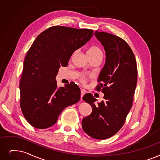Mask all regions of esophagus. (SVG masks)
Listing matches in <instances>:
<instances>
[{
  "label": "esophagus",
  "instance_id": "obj_1",
  "mask_svg": "<svg viewBox=\"0 0 160 160\" xmlns=\"http://www.w3.org/2000/svg\"><path fill=\"white\" fill-rule=\"evenodd\" d=\"M84 94H85V91L83 89H81V95H80L81 99H82V97L84 95Z\"/></svg>",
  "mask_w": 160,
  "mask_h": 160
}]
</instances>
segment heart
<instances>
[{"label": "heart", "instance_id": "obj_1", "mask_svg": "<svg viewBox=\"0 0 160 160\" xmlns=\"http://www.w3.org/2000/svg\"><path fill=\"white\" fill-rule=\"evenodd\" d=\"M88 55H102V52L99 47L96 46H92L89 48L88 51ZM80 80L82 82H85L86 81V76L85 75H80L79 76Z\"/></svg>", "mask_w": 160, "mask_h": 160}]
</instances>
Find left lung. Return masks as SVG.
Instances as JSON below:
<instances>
[{
    "mask_svg": "<svg viewBox=\"0 0 160 160\" xmlns=\"http://www.w3.org/2000/svg\"><path fill=\"white\" fill-rule=\"evenodd\" d=\"M106 52V62L99 74L97 91L104 93V101L95 104L91 93L83 100L92 107V112L82 120V129L96 139H106L123 126L133 105L137 82L134 53L122 38L105 32H95Z\"/></svg>",
    "mask_w": 160,
    "mask_h": 160,
    "instance_id": "1",
    "label": "left lung"
}]
</instances>
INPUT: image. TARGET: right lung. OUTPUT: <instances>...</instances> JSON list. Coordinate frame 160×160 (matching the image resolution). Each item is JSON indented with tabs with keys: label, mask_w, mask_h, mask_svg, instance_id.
Here are the masks:
<instances>
[{
	"label": "right lung",
	"mask_w": 160,
	"mask_h": 160,
	"mask_svg": "<svg viewBox=\"0 0 160 160\" xmlns=\"http://www.w3.org/2000/svg\"><path fill=\"white\" fill-rule=\"evenodd\" d=\"M93 34L91 29L53 26L34 40L25 58L19 83L21 109L34 128L52 126L63 109L79 101V87L71 82L58 88L55 77L60 67H67L74 52Z\"/></svg>",
	"instance_id": "add662e5"
}]
</instances>
